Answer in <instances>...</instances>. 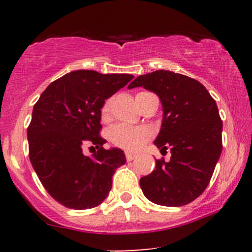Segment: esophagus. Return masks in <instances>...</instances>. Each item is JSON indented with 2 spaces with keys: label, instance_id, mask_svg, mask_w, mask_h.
Returning a JSON list of instances; mask_svg holds the SVG:
<instances>
[{
  "label": "esophagus",
  "instance_id": "obj_1",
  "mask_svg": "<svg viewBox=\"0 0 252 252\" xmlns=\"http://www.w3.org/2000/svg\"><path fill=\"white\" fill-rule=\"evenodd\" d=\"M126 160H128V161H131V160H134V158H136V155L132 154V153L126 152Z\"/></svg>",
  "mask_w": 252,
  "mask_h": 252
}]
</instances>
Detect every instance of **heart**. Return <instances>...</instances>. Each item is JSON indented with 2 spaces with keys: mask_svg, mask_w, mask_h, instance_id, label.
I'll list each match as a JSON object with an SVG mask.
<instances>
[{
  "mask_svg": "<svg viewBox=\"0 0 252 252\" xmlns=\"http://www.w3.org/2000/svg\"><path fill=\"white\" fill-rule=\"evenodd\" d=\"M102 118L104 121L109 118L110 102L104 103L102 106ZM109 141L115 147L126 150H137L152 137V131L146 126H130L126 124H117L109 130Z\"/></svg>",
  "mask_w": 252,
  "mask_h": 252,
  "instance_id": "heart-1",
  "label": "heart"
}]
</instances>
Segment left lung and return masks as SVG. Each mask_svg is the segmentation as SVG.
Segmentation results:
<instances>
[{"label": "left lung", "instance_id": "1", "mask_svg": "<svg viewBox=\"0 0 252 252\" xmlns=\"http://www.w3.org/2000/svg\"><path fill=\"white\" fill-rule=\"evenodd\" d=\"M143 86L162 103L163 118L154 144L170 149L168 162L156 160L155 169L140 180L143 194L154 204L178 207L206 189L220 158L222 122L216 100L198 80L158 70L137 77L129 89Z\"/></svg>", "mask_w": 252, "mask_h": 252}]
</instances>
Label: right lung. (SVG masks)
Instances as JSON below:
<instances>
[{
  "label": "right lung",
  "instance_id": "right-lung-1",
  "mask_svg": "<svg viewBox=\"0 0 252 252\" xmlns=\"http://www.w3.org/2000/svg\"><path fill=\"white\" fill-rule=\"evenodd\" d=\"M132 78L73 71L51 83L34 105L27 129L31 163L45 189L63 206H98L111 189L115 170L126 163L123 150L103 148L100 109ZM88 143L98 149L91 157L82 154Z\"/></svg>",
  "mask_w": 252,
  "mask_h": 252
}]
</instances>
